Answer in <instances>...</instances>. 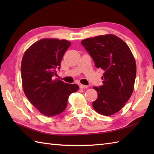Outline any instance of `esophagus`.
<instances>
[{"mask_svg":"<svg viewBox=\"0 0 154 154\" xmlns=\"http://www.w3.org/2000/svg\"><path fill=\"white\" fill-rule=\"evenodd\" d=\"M79 87L81 88V89H86V88L88 87V86L87 85H85L81 84V85H79Z\"/></svg>","mask_w":154,"mask_h":154,"instance_id":"obj_1","label":"esophagus"}]
</instances>
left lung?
Instances as JSON below:
<instances>
[{"instance_id":"8db88e82","label":"left lung","mask_w":154,"mask_h":154,"mask_svg":"<svg viewBox=\"0 0 154 154\" xmlns=\"http://www.w3.org/2000/svg\"><path fill=\"white\" fill-rule=\"evenodd\" d=\"M94 62L104 71L103 85L94 87L98 97L93 106L98 113L111 116L122 109L131 97L136 75L132 51L122 39L107 34L87 38L81 42Z\"/></svg>"}]
</instances>
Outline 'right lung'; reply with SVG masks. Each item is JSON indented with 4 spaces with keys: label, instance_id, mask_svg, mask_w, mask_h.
Masks as SVG:
<instances>
[{
    "label": "right lung",
    "instance_id": "add662e5",
    "mask_svg": "<svg viewBox=\"0 0 154 154\" xmlns=\"http://www.w3.org/2000/svg\"><path fill=\"white\" fill-rule=\"evenodd\" d=\"M71 42L65 40L42 39L25 51L21 63L22 87L29 101L46 116L63 112L72 93L79 89L76 84L53 80Z\"/></svg>",
    "mask_w": 154,
    "mask_h": 154
}]
</instances>
